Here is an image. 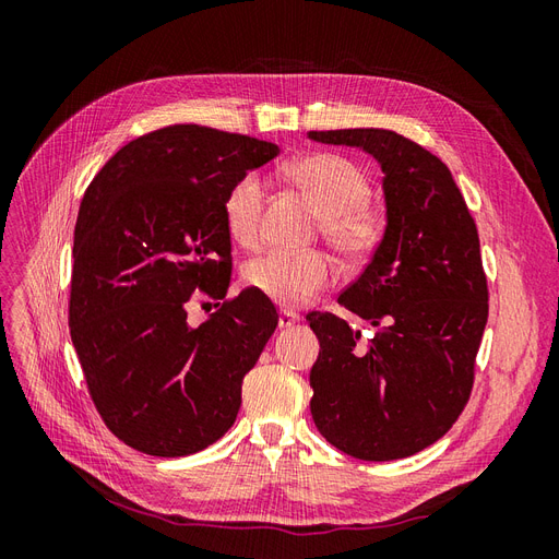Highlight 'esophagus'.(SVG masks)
I'll return each instance as SVG.
<instances>
[{"instance_id": "34e87169", "label": "esophagus", "mask_w": 559, "mask_h": 559, "mask_svg": "<svg viewBox=\"0 0 559 559\" xmlns=\"http://www.w3.org/2000/svg\"><path fill=\"white\" fill-rule=\"evenodd\" d=\"M300 317L294 310H282L280 312V329H292Z\"/></svg>"}]
</instances>
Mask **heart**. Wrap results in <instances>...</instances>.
<instances>
[{
	"mask_svg": "<svg viewBox=\"0 0 559 559\" xmlns=\"http://www.w3.org/2000/svg\"><path fill=\"white\" fill-rule=\"evenodd\" d=\"M298 189L321 212V233L343 259L359 263L373 257L386 235V214L376 202L366 200L370 183L357 163L337 154H312L286 167ZM263 179L247 173L230 186L224 200L226 230L240 247H257L263 218ZM335 270L321 251H270L253 259L245 280L261 296L277 306L298 308L324 292Z\"/></svg>",
	"mask_w": 559,
	"mask_h": 559,
	"instance_id": "b5f03b06",
	"label": "heart"
}]
</instances>
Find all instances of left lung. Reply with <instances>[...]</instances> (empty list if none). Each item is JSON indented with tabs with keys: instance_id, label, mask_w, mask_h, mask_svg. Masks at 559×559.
Returning <instances> with one entry per match:
<instances>
[{
	"instance_id": "8db88e82",
	"label": "left lung",
	"mask_w": 559,
	"mask_h": 559,
	"mask_svg": "<svg viewBox=\"0 0 559 559\" xmlns=\"http://www.w3.org/2000/svg\"><path fill=\"white\" fill-rule=\"evenodd\" d=\"M359 146L382 173L386 235L337 302L376 326L310 312L319 357L310 411L331 445L364 462L403 460L445 436L471 396L487 324V277L462 191L425 146L382 128L312 130Z\"/></svg>"
}]
</instances>
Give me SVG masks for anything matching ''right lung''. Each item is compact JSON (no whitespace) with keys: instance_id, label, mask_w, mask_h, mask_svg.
<instances>
[{"instance_id":"right-lung-1","label":"right lung","mask_w":559,"mask_h":559,"mask_svg":"<svg viewBox=\"0 0 559 559\" xmlns=\"http://www.w3.org/2000/svg\"><path fill=\"white\" fill-rule=\"evenodd\" d=\"M277 144L205 126L132 140L83 193L74 228L70 333L107 429L154 456L216 443L238 417L242 380L277 329V310L245 289L200 328L198 290L226 298L224 200Z\"/></svg>"}]
</instances>
